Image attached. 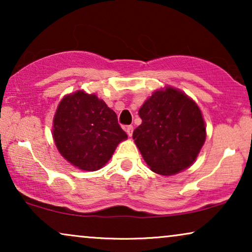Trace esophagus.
I'll use <instances>...</instances> for the list:
<instances>
[{"label":"esophagus","mask_w":252,"mask_h":252,"mask_svg":"<svg viewBox=\"0 0 252 252\" xmlns=\"http://www.w3.org/2000/svg\"><path fill=\"white\" fill-rule=\"evenodd\" d=\"M125 129H126V133L128 134V136H132V134H133V126L132 125L127 126Z\"/></svg>","instance_id":"34e87169"}]
</instances>
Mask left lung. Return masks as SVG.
<instances>
[{
    "label": "left lung",
    "mask_w": 252,
    "mask_h": 252,
    "mask_svg": "<svg viewBox=\"0 0 252 252\" xmlns=\"http://www.w3.org/2000/svg\"><path fill=\"white\" fill-rule=\"evenodd\" d=\"M139 115L142 124L133 139L151 171L172 175L194 163L204 144L205 125L192 99L167 87L155 92Z\"/></svg>",
    "instance_id": "obj_1"
}]
</instances>
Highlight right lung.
<instances>
[{"label": "right lung", "instance_id": "obj_1", "mask_svg": "<svg viewBox=\"0 0 252 252\" xmlns=\"http://www.w3.org/2000/svg\"><path fill=\"white\" fill-rule=\"evenodd\" d=\"M54 140L62 156L84 171H96L127 139L116 112L96 95L79 91L62 99L54 118Z\"/></svg>", "mask_w": 252, "mask_h": 252}]
</instances>
